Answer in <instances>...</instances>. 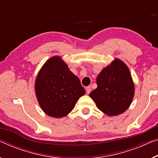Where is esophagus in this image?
Wrapping results in <instances>:
<instances>
[{
  "label": "esophagus",
  "instance_id": "1",
  "mask_svg": "<svg viewBox=\"0 0 158 158\" xmlns=\"http://www.w3.org/2000/svg\"><path fill=\"white\" fill-rule=\"evenodd\" d=\"M91 90H92V89H91V87H90V86L86 87V88H85V90H86V93H87V94H89V93H90L91 92Z\"/></svg>",
  "mask_w": 158,
  "mask_h": 158
}]
</instances>
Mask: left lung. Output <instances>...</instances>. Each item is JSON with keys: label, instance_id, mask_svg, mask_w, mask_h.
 <instances>
[{"label": "left lung", "instance_id": "8db88e82", "mask_svg": "<svg viewBox=\"0 0 158 158\" xmlns=\"http://www.w3.org/2000/svg\"><path fill=\"white\" fill-rule=\"evenodd\" d=\"M98 87L90 93L98 108L108 116L124 113L131 104L135 88L127 66L115 58L105 68L97 80Z\"/></svg>", "mask_w": 158, "mask_h": 158}]
</instances>
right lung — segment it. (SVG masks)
Instances as JSON below:
<instances>
[{"instance_id": "1", "label": "right lung", "mask_w": 158, "mask_h": 158, "mask_svg": "<svg viewBox=\"0 0 158 158\" xmlns=\"http://www.w3.org/2000/svg\"><path fill=\"white\" fill-rule=\"evenodd\" d=\"M35 91L43 112L57 118L70 113L85 93L78 77L59 56L48 59L41 68L36 77Z\"/></svg>"}]
</instances>
